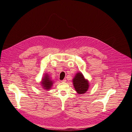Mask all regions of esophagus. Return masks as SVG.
<instances>
[{"mask_svg": "<svg viewBox=\"0 0 132 132\" xmlns=\"http://www.w3.org/2000/svg\"><path fill=\"white\" fill-rule=\"evenodd\" d=\"M66 81V79H64L63 80H61V82H65Z\"/></svg>", "mask_w": 132, "mask_h": 132, "instance_id": "obj_1", "label": "esophagus"}]
</instances>
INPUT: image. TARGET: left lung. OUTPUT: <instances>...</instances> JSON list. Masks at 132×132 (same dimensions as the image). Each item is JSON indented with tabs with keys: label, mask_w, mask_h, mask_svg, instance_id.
Instances as JSON below:
<instances>
[{
	"label": "left lung",
	"mask_w": 132,
	"mask_h": 132,
	"mask_svg": "<svg viewBox=\"0 0 132 132\" xmlns=\"http://www.w3.org/2000/svg\"><path fill=\"white\" fill-rule=\"evenodd\" d=\"M73 85L76 91L78 94L85 93L89 88V82L85 78L81 73H78L73 79Z\"/></svg>",
	"instance_id": "obj_1"
}]
</instances>
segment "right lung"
I'll return each instance as SVG.
<instances>
[{"label": "right lung", "mask_w": 132, "mask_h": 132, "mask_svg": "<svg viewBox=\"0 0 132 132\" xmlns=\"http://www.w3.org/2000/svg\"><path fill=\"white\" fill-rule=\"evenodd\" d=\"M53 82L50 80L48 75L45 74L44 79H43V81H42V85L43 87V88L45 89H49L52 86Z\"/></svg>", "instance_id": "obj_1"}]
</instances>
